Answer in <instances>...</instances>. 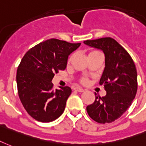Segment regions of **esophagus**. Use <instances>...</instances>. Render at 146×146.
I'll list each match as a JSON object with an SVG mask.
<instances>
[{
	"label": "esophagus",
	"instance_id": "1",
	"mask_svg": "<svg viewBox=\"0 0 146 146\" xmlns=\"http://www.w3.org/2000/svg\"><path fill=\"white\" fill-rule=\"evenodd\" d=\"M75 90H77L78 92H84V90H84L83 88H81L80 87H75Z\"/></svg>",
	"mask_w": 146,
	"mask_h": 146
}]
</instances>
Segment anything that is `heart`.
<instances>
[{
  "instance_id": "1",
  "label": "heart",
  "mask_w": 146,
  "mask_h": 146,
  "mask_svg": "<svg viewBox=\"0 0 146 146\" xmlns=\"http://www.w3.org/2000/svg\"><path fill=\"white\" fill-rule=\"evenodd\" d=\"M93 52H96V51H93ZM84 82H85V80H84Z\"/></svg>"
}]
</instances>
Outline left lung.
I'll use <instances>...</instances> for the list:
<instances>
[{
    "label": "left lung",
    "instance_id": "left-lung-1",
    "mask_svg": "<svg viewBox=\"0 0 146 146\" xmlns=\"http://www.w3.org/2000/svg\"><path fill=\"white\" fill-rule=\"evenodd\" d=\"M84 42L102 50L105 56V67L99 84H104L107 94L102 98L96 96L94 102L87 107V111L97 122H113L128 110L136 95L135 65L128 52L112 38L87 40Z\"/></svg>",
    "mask_w": 146,
    "mask_h": 146
}]
</instances>
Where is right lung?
Masks as SVG:
<instances>
[{
	"label": "right lung",
	"instance_id": "right-lung-1",
	"mask_svg": "<svg viewBox=\"0 0 146 146\" xmlns=\"http://www.w3.org/2000/svg\"><path fill=\"white\" fill-rule=\"evenodd\" d=\"M80 43L51 38L38 44L25 54L16 75L19 98L28 114L41 122H50L61 116L72 90H53L55 73L64 70L68 56Z\"/></svg>",
	"mask_w": 146,
	"mask_h": 146
}]
</instances>
